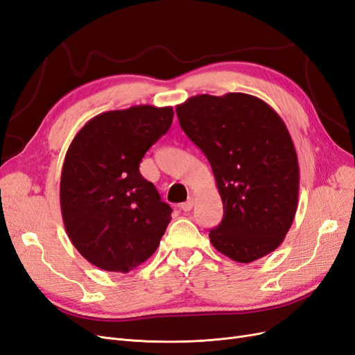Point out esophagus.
<instances>
[{
  "label": "esophagus",
  "mask_w": 355,
  "mask_h": 355,
  "mask_svg": "<svg viewBox=\"0 0 355 355\" xmlns=\"http://www.w3.org/2000/svg\"><path fill=\"white\" fill-rule=\"evenodd\" d=\"M193 205H194V199H193V198H189L184 203H181V205H180V209H181V211H184V212H189V211H191Z\"/></svg>",
  "instance_id": "obj_1"
}]
</instances>
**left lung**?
Listing matches in <instances>:
<instances>
[{
	"mask_svg": "<svg viewBox=\"0 0 355 355\" xmlns=\"http://www.w3.org/2000/svg\"><path fill=\"white\" fill-rule=\"evenodd\" d=\"M182 131L208 157L224 215L214 248L249 264L277 249L298 209L300 165L277 112L245 93L199 94L177 106Z\"/></svg>",
	"mask_w": 355,
	"mask_h": 355,
	"instance_id": "left-lung-1",
	"label": "left lung"
}]
</instances>
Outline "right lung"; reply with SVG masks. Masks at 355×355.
Listing matches in <instances>:
<instances>
[{"label":"right lung","mask_w":355,"mask_h":355,"mask_svg":"<svg viewBox=\"0 0 355 355\" xmlns=\"http://www.w3.org/2000/svg\"><path fill=\"white\" fill-rule=\"evenodd\" d=\"M173 118V107L150 105L100 113L67 148L60 180L63 224L93 266L128 272L161 243L173 209L139 166Z\"/></svg>","instance_id":"1"}]
</instances>
